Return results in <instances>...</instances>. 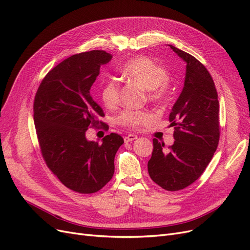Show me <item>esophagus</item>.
<instances>
[{"instance_id": "esophagus-1", "label": "esophagus", "mask_w": 250, "mask_h": 250, "mask_svg": "<svg viewBox=\"0 0 250 250\" xmlns=\"http://www.w3.org/2000/svg\"><path fill=\"white\" fill-rule=\"evenodd\" d=\"M138 137L136 135H133V134H128L127 136L125 137V143H128V142H132V141L136 140Z\"/></svg>"}]
</instances>
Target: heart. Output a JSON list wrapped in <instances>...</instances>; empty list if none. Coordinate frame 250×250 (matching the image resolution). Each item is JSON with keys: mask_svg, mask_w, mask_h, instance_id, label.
<instances>
[{"mask_svg": "<svg viewBox=\"0 0 250 250\" xmlns=\"http://www.w3.org/2000/svg\"><path fill=\"white\" fill-rule=\"evenodd\" d=\"M122 74L142 88L146 89V97L150 103L160 104L165 102L168 94L167 71L147 57H136L127 61L121 69ZM119 88L115 80L106 81L100 90V97L103 104L107 108H113L117 105L119 99ZM153 115L148 110L123 111L116 118L117 124L131 129H139L148 125Z\"/></svg>", "mask_w": 250, "mask_h": 250, "instance_id": "heart-1", "label": "heart"}]
</instances>
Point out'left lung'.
<instances>
[{
	"label": "left lung",
	"mask_w": 250,
	"mask_h": 250,
	"mask_svg": "<svg viewBox=\"0 0 250 250\" xmlns=\"http://www.w3.org/2000/svg\"><path fill=\"white\" fill-rule=\"evenodd\" d=\"M169 47L186 62L185 83L168 118L176 141L166 149L164 142L153 139L148 172L162 189L179 191L200 178L218 148L220 104L204 65L189 53Z\"/></svg>",
	"instance_id": "left-lung-1"
}]
</instances>
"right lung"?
Instances as JSON below:
<instances>
[{
	"label": "right lung",
	"mask_w": 250,
	"mask_h": 250,
	"mask_svg": "<svg viewBox=\"0 0 250 250\" xmlns=\"http://www.w3.org/2000/svg\"><path fill=\"white\" fill-rule=\"evenodd\" d=\"M111 55L102 50L75 54L42 79L34 101V121L41 153L49 169L68 189L81 194L101 190L114 173V157L124 144L111 133L102 143L85 139L89 127L105 114L90 94L101 64Z\"/></svg>",
	"instance_id": "add662e5"
}]
</instances>
